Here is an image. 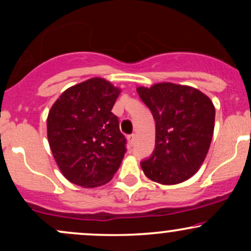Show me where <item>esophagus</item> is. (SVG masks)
I'll use <instances>...</instances> for the list:
<instances>
[{
  "instance_id": "34e87169",
  "label": "esophagus",
  "mask_w": 251,
  "mask_h": 251,
  "mask_svg": "<svg viewBox=\"0 0 251 251\" xmlns=\"http://www.w3.org/2000/svg\"><path fill=\"white\" fill-rule=\"evenodd\" d=\"M127 139H128V143L131 144V145H133V144L135 143V140H137V135H135L134 133L129 134L127 137Z\"/></svg>"
}]
</instances>
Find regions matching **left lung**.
<instances>
[{
  "label": "left lung",
  "instance_id": "obj_1",
  "mask_svg": "<svg viewBox=\"0 0 251 251\" xmlns=\"http://www.w3.org/2000/svg\"><path fill=\"white\" fill-rule=\"evenodd\" d=\"M155 122V146L140 163L151 180L174 185L192 177L205 159L215 127V106L190 86L171 82L138 87Z\"/></svg>",
  "mask_w": 251,
  "mask_h": 251
}]
</instances>
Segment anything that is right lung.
Here are the masks:
<instances>
[{"label":"right lung","instance_id":"1","mask_svg":"<svg viewBox=\"0 0 251 251\" xmlns=\"http://www.w3.org/2000/svg\"><path fill=\"white\" fill-rule=\"evenodd\" d=\"M120 89L102 77L72 86L51 106L48 142L71 183L96 188L112 179L126 152L119 120L112 113Z\"/></svg>","mask_w":251,"mask_h":251}]
</instances>
